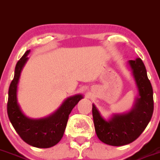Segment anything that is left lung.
Returning a JSON list of instances; mask_svg holds the SVG:
<instances>
[{
  "mask_svg": "<svg viewBox=\"0 0 160 160\" xmlns=\"http://www.w3.org/2000/svg\"><path fill=\"white\" fill-rule=\"evenodd\" d=\"M138 90L139 97L134 108L126 114H116L105 121L92 105V117L97 135L110 146H124L134 142L143 132L154 111L153 89L147 77L145 65L140 58L129 61Z\"/></svg>",
  "mask_w": 160,
  "mask_h": 160,
  "instance_id": "left-lung-1",
  "label": "left lung"
}]
</instances>
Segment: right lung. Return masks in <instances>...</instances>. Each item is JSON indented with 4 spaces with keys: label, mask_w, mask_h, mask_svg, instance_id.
Returning a JSON list of instances; mask_svg holds the SVG:
<instances>
[{
    "label": "right lung",
    "mask_w": 160,
    "mask_h": 160,
    "mask_svg": "<svg viewBox=\"0 0 160 160\" xmlns=\"http://www.w3.org/2000/svg\"><path fill=\"white\" fill-rule=\"evenodd\" d=\"M29 53L30 51H26L15 67L14 76L9 88L7 113L11 124L23 141L34 147L48 148L56 145L61 140L71 111L83 96L76 95L68 98L55 113L45 118L37 120L25 116L17 102V87Z\"/></svg>",
    "instance_id": "right-lung-1"
}]
</instances>
